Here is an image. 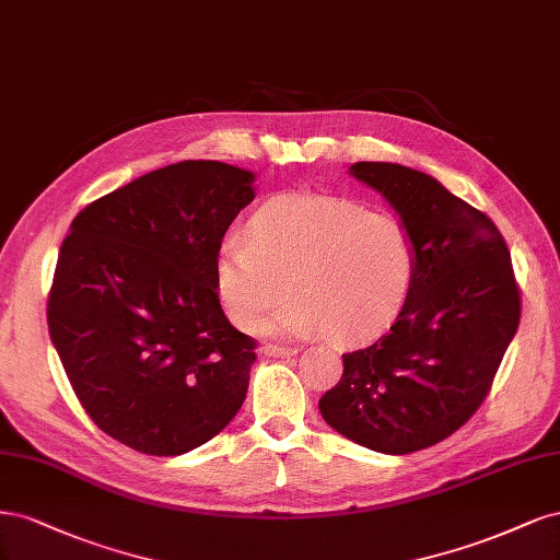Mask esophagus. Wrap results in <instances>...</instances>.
Masks as SVG:
<instances>
[{
    "mask_svg": "<svg viewBox=\"0 0 560 560\" xmlns=\"http://www.w3.org/2000/svg\"><path fill=\"white\" fill-rule=\"evenodd\" d=\"M262 353L269 355V358H291L295 355L298 351L291 349V347H277V345H265L262 347Z\"/></svg>",
    "mask_w": 560,
    "mask_h": 560,
    "instance_id": "1",
    "label": "esophagus"
}]
</instances>
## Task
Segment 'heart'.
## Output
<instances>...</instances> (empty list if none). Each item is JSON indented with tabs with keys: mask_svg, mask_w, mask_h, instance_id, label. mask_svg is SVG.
<instances>
[{
	"mask_svg": "<svg viewBox=\"0 0 560 560\" xmlns=\"http://www.w3.org/2000/svg\"><path fill=\"white\" fill-rule=\"evenodd\" d=\"M417 277V246L388 213L326 195H279L215 256L213 285L228 318L248 330L360 341L386 328Z\"/></svg>",
	"mask_w": 560,
	"mask_h": 560,
	"instance_id": "b5f03b06",
	"label": "heart"
}]
</instances>
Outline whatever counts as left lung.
Listing matches in <instances>:
<instances>
[{"mask_svg": "<svg viewBox=\"0 0 560 560\" xmlns=\"http://www.w3.org/2000/svg\"><path fill=\"white\" fill-rule=\"evenodd\" d=\"M358 182L398 211L417 246V277L374 345L345 353L320 417L339 435L402 456L470 421L521 320L510 248L489 215L438 178L395 162H355Z\"/></svg>", "mask_w": 560, "mask_h": 560, "instance_id": "1", "label": "left lung"}]
</instances>
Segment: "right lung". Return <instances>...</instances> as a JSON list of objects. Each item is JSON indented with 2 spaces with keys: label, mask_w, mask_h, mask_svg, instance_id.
Returning <instances> with one entry per match:
<instances>
[{
  "label": "right lung",
  "mask_w": 560,
  "mask_h": 560,
  "mask_svg": "<svg viewBox=\"0 0 560 560\" xmlns=\"http://www.w3.org/2000/svg\"><path fill=\"white\" fill-rule=\"evenodd\" d=\"M254 182L176 162L88 205L62 242L50 339L88 417L141 454L197 448L246 398L256 339L225 318L213 265Z\"/></svg>",
  "instance_id": "obj_1"
}]
</instances>
